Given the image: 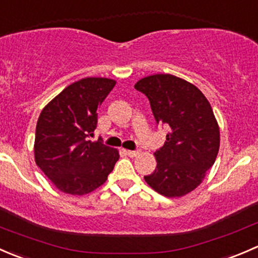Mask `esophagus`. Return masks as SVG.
I'll return each instance as SVG.
<instances>
[{"label":"esophagus","mask_w":258,"mask_h":258,"mask_svg":"<svg viewBox=\"0 0 258 258\" xmlns=\"http://www.w3.org/2000/svg\"><path fill=\"white\" fill-rule=\"evenodd\" d=\"M126 153H127V155H128L130 156V157H136V156L137 155H139V151H126Z\"/></svg>","instance_id":"obj_1"}]
</instances>
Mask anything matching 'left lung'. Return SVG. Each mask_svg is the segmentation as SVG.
Here are the masks:
<instances>
[{
    "label": "left lung",
    "instance_id": "1",
    "mask_svg": "<svg viewBox=\"0 0 258 258\" xmlns=\"http://www.w3.org/2000/svg\"><path fill=\"white\" fill-rule=\"evenodd\" d=\"M135 88L145 93L157 123L166 124V142L155 152L157 166L145 181L166 197L194 191L215 163L220 127L212 107L195 85L168 74L141 79Z\"/></svg>",
    "mask_w": 258,
    "mask_h": 258
}]
</instances>
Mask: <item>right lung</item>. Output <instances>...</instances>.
I'll return each instance as SVG.
<instances>
[{"instance_id": "obj_1", "label": "right lung", "mask_w": 258, "mask_h": 258, "mask_svg": "<svg viewBox=\"0 0 258 258\" xmlns=\"http://www.w3.org/2000/svg\"><path fill=\"white\" fill-rule=\"evenodd\" d=\"M116 85L103 77H87L67 86L38 117L36 165L61 192L86 195L107 179L119 158L116 148L91 141L97 110Z\"/></svg>"}]
</instances>
